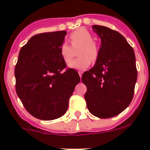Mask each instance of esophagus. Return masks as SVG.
<instances>
[{
    "label": "esophagus",
    "mask_w": 150,
    "mask_h": 150,
    "mask_svg": "<svg viewBox=\"0 0 150 150\" xmlns=\"http://www.w3.org/2000/svg\"><path fill=\"white\" fill-rule=\"evenodd\" d=\"M78 74H79V76H80V78H81V77H82V74H83V72H82V71H78Z\"/></svg>",
    "instance_id": "34e87169"
}]
</instances>
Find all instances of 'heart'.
<instances>
[{
  "instance_id": "b5f03b06",
  "label": "heart",
  "mask_w": 150,
  "mask_h": 150,
  "mask_svg": "<svg viewBox=\"0 0 150 150\" xmlns=\"http://www.w3.org/2000/svg\"><path fill=\"white\" fill-rule=\"evenodd\" d=\"M71 46L64 43L60 47L59 52L64 62L69 63L78 50V56L79 57L75 59L69 64V67L74 69H87L93 62H96L99 56V46L96 41L93 40V36L90 32L85 28H80L72 32L69 37Z\"/></svg>"
}]
</instances>
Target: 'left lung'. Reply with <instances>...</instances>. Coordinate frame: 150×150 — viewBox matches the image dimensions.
Wrapping results in <instances>:
<instances>
[{
    "label": "left lung",
    "mask_w": 150,
    "mask_h": 150,
    "mask_svg": "<svg viewBox=\"0 0 150 150\" xmlns=\"http://www.w3.org/2000/svg\"><path fill=\"white\" fill-rule=\"evenodd\" d=\"M101 39L95 66L84 72L82 82L87 91L85 99L89 112L99 118L121 113L132 101L137 79L133 48L118 32L93 25Z\"/></svg>",
    "instance_id": "1"
}]
</instances>
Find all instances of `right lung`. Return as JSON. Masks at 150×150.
Returning a JSON list of instances; mask_svg holds the SVG:
<instances>
[{"mask_svg": "<svg viewBox=\"0 0 150 150\" xmlns=\"http://www.w3.org/2000/svg\"><path fill=\"white\" fill-rule=\"evenodd\" d=\"M66 31L43 33L33 36L19 51L15 66V88L27 111L43 120L60 117L80 77L67 68L60 55Z\"/></svg>", "mask_w": 150, "mask_h": 150, "instance_id": "1", "label": "right lung"}]
</instances>
